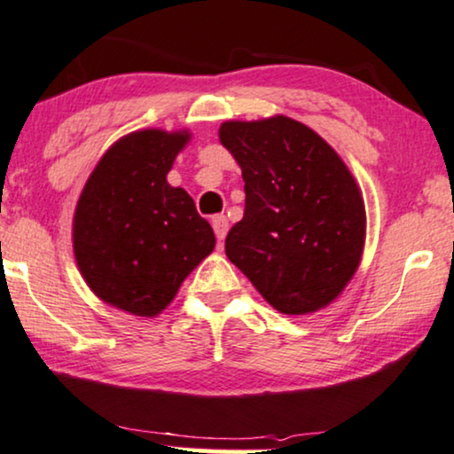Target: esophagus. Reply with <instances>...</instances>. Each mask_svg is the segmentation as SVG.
<instances>
[{"instance_id": "obj_1", "label": "esophagus", "mask_w": 454, "mask_h": 454, "mask_svg": "<svg viewBox=\"0 0 454 454\" xmlns=\"http://www.w3.org/2000/svg\"><path fill=\"white\" fill-rule=\"evenodd\" d=\"M211 226H214L215 237H217V240H220V245H222V240H223V237H226V232H228L226 215H214V217H211Z\"/></svg>"}]
</instances>
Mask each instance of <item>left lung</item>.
Returning a JSON list of instances; mask_svg holds the SVG:
<instances>
[{"mask_svg": "<svg viewBox=\"0 0 454 454\" xmlns=\"http://www.w3.org/2000/svg\"><path fill=\"white\" fill-rule=\"evenodd\" d=\"M220 140L245 182L228 260L278 312L325 308L363 255L364 203L352 174L317 131L289 117L228 121Z\"/></svg>", "mask_w": 454, "mask_h": 454, "instance_id": "8db88e82", "label": "left lung"}]
</instances>
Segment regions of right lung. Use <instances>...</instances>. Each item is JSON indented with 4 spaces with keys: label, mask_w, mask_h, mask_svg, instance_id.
Wrapping results in <instances>:
<instances>
[{
    "label": "right lung",
    "mask_w": 454,
    "mask_h": 454,
    "mask_svg": "<svg viewBox=\"0 0 454 454\" xmlns=\"http://www.w3.org/2000/svg\"><path fill=\"white\" fill-rule=\"evenodd\" d=\"M188 134L136 131L108 148L79 197L73 245L85 283L100 300L154 317L214 251L209 222L168 171Z\"/></svg>",
    "instance_id": "1"
}]
</instances>
